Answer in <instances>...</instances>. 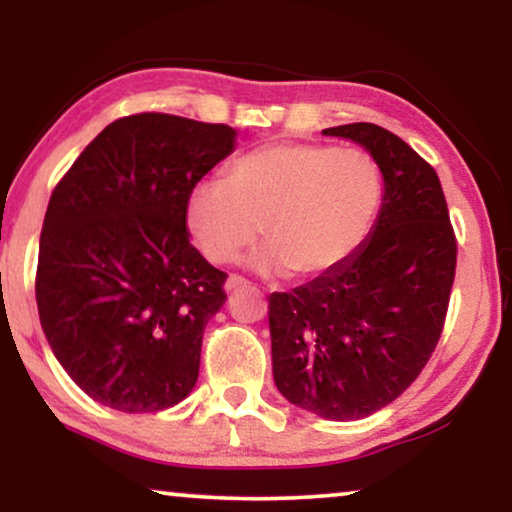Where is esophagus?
Returning <instances> with one entry per match:
<instances>
[{
    "label": "esophagus",
    "instance_id": "34e87169",
    "mask_svg": "<svg viewBox=\"0 0 512 512\" xmlns=\"http://www.w3.org/2000/svg\"><path fill=\"white\" fill-rule=\"evenodd\" d=\"M247 286H249L247 279H242V277L233 275V277H228V282H226V291H228V293H235V291L247 289Z\"/></svg>",
    "mask_w": 512,
    "mask_h": 512
}]
</instances>
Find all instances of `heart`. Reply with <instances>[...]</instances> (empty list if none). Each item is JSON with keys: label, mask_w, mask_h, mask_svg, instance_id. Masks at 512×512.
I'll list each match as a JSON object with an SVG mask.
<instances>
[{"label": "heart", "mask_w": 512, "mask_h": 512, "mask_svg": "<svg viewBox=\"0 0 512 512\" xmlns=\"http://www.w3.org/2000/svg\"><path fill=\"white\" fill-rule=\"evenodd\" d=\"M384 198L377 163L354 149L265 144L235 158L226 181H200L186 198V228L200 254L228 263L261 235V272L314 279L340 268L373 228Z\"/></svg>", "instance_id": "obj_1"}]
</instances>
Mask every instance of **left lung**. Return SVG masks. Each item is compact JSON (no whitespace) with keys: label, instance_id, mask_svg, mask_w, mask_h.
Masks as SVG:
<instances>
[{"label":"left lung","instance_id":"1","mask_svg":"<svg viewBox=\"0 0 512 512\" xmlns=\"http://www.w3.org/2000/svg\"><path fill=\"white\" fill-rule=\"evenodd\" d=\"M370 153L380 214L340 268L268 298L272 375L286 401L333 422L396 401L443 333L457 242L438 174L375 123L326 128Z\"/></svg>","mask_w":512,"mask_h":512}]
</instances>
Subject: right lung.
I'll return each instance as SVG.
<instances>
[{
    "label": "right lung",
    "mask_w": 512,
    "mask_h": 512,
    "mask_svg": "<svg viewBox=\"0 0 512 512\" xmlns=\"http://www.w3.org/2000/svg\"><path fill=\"white\" fill-rule=\"evenodd\" d=\"M237 132L170 114L118 118L55 186L39 240L37 307L65 373L93 401L158 412L198 382L226 272L188 242L186 198Z\"/></svg>",
    "instance_id": "obj_1"
}]
</instances>
